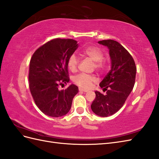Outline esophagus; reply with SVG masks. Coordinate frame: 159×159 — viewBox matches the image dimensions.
Listing matches in <instances>:
<instances>
[{
	"label": "esophagus",
	"mask_w": 159,
	"mask_h": 159,
	"mask_svg": "<svg viewBox=\"0 0 159 159\" xmlns=\"http://www.w3.org/2000/svg\"><path fill=\"white\" fill-rule=\"evenodd\" d=\"M79 91H80V92H84V93L88 92L87 90H84V89H82V88H80V87H79Z\"/></svg>",
	"instance_id": "1"
}]
</instances>
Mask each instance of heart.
Segmentation results:
<instances>
[{
  "instance_id": "heart-1",
  "label": "heart",
  "mask_w": 159,
  "mask_h": 159,
  "mask_svg": "<svg viewBox=\"0 0 159 159\" xmlns=\"http://www.w3.org/2000/svg\"><path fill=\"white\" fill-rule=\"evenodd\" d=\"M82 54L84 56L88 57L92 61L94 62L93 68L99 71H103L106 66V64L103 60L104 52L101 48L97 46H87L83 49ZM79 59L75 54H72L69 57L68 60V67L71 72H75L78 67ZM97 80L95 76L93 75H89L86 74L77 75L73 77L72 81L75 84L82 89H89L92 84Z\"/></svg>"
}]
</instances>
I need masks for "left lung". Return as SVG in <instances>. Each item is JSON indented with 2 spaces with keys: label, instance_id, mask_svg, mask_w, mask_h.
<instances>
[{
  "label": "left lung",
  "instance_id": "8db88e82",
  "mask_svg": "<svg viewBox=\"0 0 159 159\" xmlns=\"http://www.w3.org/2000/svg\"><path fill=\"white\" fill-rule=\"evenodd\" d=\"M98 43L109 48L111 67L99 84L106 94L96 91V97L91 107L96 115L107 117L120 110L132 91L136 66L132 56L116 41L107 39Z\"/></svg>",
  "mask_w": 159,
  "mask_h": 159
}]
</instances>
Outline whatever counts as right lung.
<instances>
[{"label":"right lung","mask_w":159,"mask_h":159,"mask_svg":"<svg viewBox=\"0 0 159 159\" xmlns=\"http://www.w3.org/2000/svg\"><path fill=\"white\" fill-rule=\"evenodd\" d=\"M78 47L74 39L56 38L39 47L32 56L30 89L36 105L44 114L58 117L70 109L78 87L70 84L61 91L58 87L69 82L68 60Z\"/></svg>","instance_id":"obj_1"}]
</instances>
